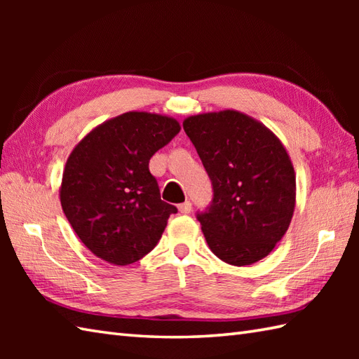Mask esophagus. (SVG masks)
I'll return each instance as SVG.
<instances>
[{"label":"esophagus","instance_id":"1","mask_svg":"<svg viewBox=\"0 0 359 359\" xmlns=\"http://www.w3.org/2000/svg\"><path fill=\"white\" fill-rule=\"evenodd\" d=\"M191 210H193V205H191V202H189V201L179 205V211L182 212V215H188V212H191Z\"/></svg>","mask_w":359,"mask_h":359}]
</instances>
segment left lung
<instances>
[{"label": "left lung", "mask_w": 359, "mask_h": 359, "mask_svg": "<svg viewBox=\"0 0 359 359\" xmlns=\"http://www.w3.org/2000/svg\"><path fill=\"white\" fill-rule=\"evenodd\" d=\"M215 197L197 215L208 247L231 265L269 256L292 222L296 174L276 134L247 114L224 109L184 120Z\"/></svg>", "instance_id": "8db88e82"}]
</instances>
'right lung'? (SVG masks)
Here are the masks:
<instances>
[{
  "label": "right lung",
  "mask_w": 359,
  "mask_h": 359,
  "mask_svg": "<svg viewBox=\"0 0 359 359\" xmlns=\"http://www.w3.org/2000/svg\"><path fill=\"white\" fill-rule=\"evenodd\" d=\"M179 131L172 117L129 111L103 121L75 144L60 202L90 253L112 265H129L157 245L177 208L160 199L148 165Z\"/></svg>",
  "instance_id": "obj_1"
}]
</instances>
